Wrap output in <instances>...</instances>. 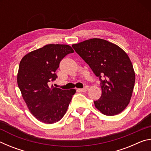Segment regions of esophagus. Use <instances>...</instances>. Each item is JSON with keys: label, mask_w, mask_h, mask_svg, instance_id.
<instances>
[{"label": "esophagus", "mask_w": 151, "mask_h": 151, "mask_svg": "<svg viewBox=\"0 0 151 151\" xmlns=\"http://www.w3.org/2000/svg\"><path fill=\"white\" fill-rule=\"evenodd\" d=\"M88 88H89V86L86 85V86H85V87H84L83 88H80V89H78V90L81 92H86L88 90Z\"/></svg>", "instance_id": "obj_1"}]
</instances>
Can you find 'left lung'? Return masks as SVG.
<instances>
[{
    "label": "left lung",
    "instance_id": "1",
    "mask_svg": "<svg viewBox=\"0 0 151 151\" xmlns=\"http://www.w3.org/2000/svg\"><path fill=\"white\" fill-rule=\"evenodd\" d=\"M101 81L102 94L96 108L114 116L126 108L133 91L135 74L129 57L118 46L106 40L92 39L73 45Z\"/></svg>",
    "mask_w": 151,
    "mask_h": 151
}]
</instances>
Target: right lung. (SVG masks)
I'll use <instances>...</instances> for the list:
<instances>
[{"label": "right lung", "mask_w": 151, "mask_h": 151, "mask_svg": "<svg viewBox=\"0 0 151 151\" xmlns=\"http://www.w3.org/2000/svg\"><path fill=\"white\" fill-rule=\"evenodd\" d=\"M74 50L66 45H47L25 55L19 65L18 86L30 112L46 124L59 121L76 91L50 86L61 60Z\"/></svg>", "instance_id": "1"}]
</instances>
